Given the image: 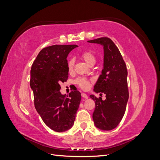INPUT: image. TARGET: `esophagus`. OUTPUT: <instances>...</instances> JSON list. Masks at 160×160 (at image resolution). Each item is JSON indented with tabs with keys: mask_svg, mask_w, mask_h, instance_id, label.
I'll use <instances>...</instances> for the list:
<instances>
[{
	"mask_svg": "<svg viewBox=\"0 0 160 160\" xmlns=\"http://www.w3.org/2000/svg\"><path fill=\"white\" fill-rule=\"evenodd\" d=\"M81 96L83 97V98H85V99H88V95H87V94L85 93H81Z\"/></svg>",
	"mask_w": 160,
	"mask_h": 160,
	"instance_id": "obj_1",
	"label": "esophagus"
}]
</instances>
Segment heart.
<instances>
[{
	"mask_svg": "<svg viewBox=\"0 0 160 160\" xmlns=\"http://www.w3.org/2000/svg\"><path fill=\"white\" fill-rule=\"evenodd\" d=\"M80 57L82 59H83L90 66L95 64L97 57L95 53L92 51L88 50L83 51L80 54ZM74 65V60L72 59H70L68 61V62H67V67H68L69 72H71L73 71ZM76 83L83 89H88L90 86V81L83 78V77H81V78H79L76 80Z\"/></svg>",
	"mask_w": 160,
	"mask_h": 160,
	"instance_id": "heart-1",
	"label": "heart"
}]
</instances>
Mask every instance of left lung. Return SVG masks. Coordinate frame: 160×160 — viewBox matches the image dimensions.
Wrapping results in <instances>:
<instances>
[{
    "label": "left lung",
    "instance_id": "obj_1",
    "mask_svg": "<svg viewBox=\"0 0 160 160\" xmlns=\"http://www.w3.org/2000/svg\"><path fill=\"white\" fill-rule=\"evenodd\" d=\"M103 45L104 64L94 91L105 93L106 99L91 95L95 107L93 119L95 126L105 131L111 130L122 121L129 98L126 64L118 47L111 38L101 37L88 41Z\"/></svg>",
    "mask_w": 160,
    "mask_h": 160
}]
</instances>
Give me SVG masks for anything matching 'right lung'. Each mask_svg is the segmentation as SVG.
Here are the masks:
<instances>
[{
  "instance_id": "add662e5",
  "label": "right lung",
  "mask_w": 160,
  "mask_h": 160,
  "mask_svg": "<svg viewBox=\"0 0 160 160\" xmlns=\"http://www.w3.org/2000/svg\"><path fill=\"white\" fill-rule=\"evenodd\" d=\"M76 47L55 45L43 48L31 67L30 86L35 109L44 123L57 132L72 126L81 99L78 91H71L69 96L59 91V84L68 79L67 55Z\"/></svg>"
}]
</instances>
